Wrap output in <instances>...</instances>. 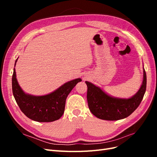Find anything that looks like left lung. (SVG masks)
Masks as SVG:
<instances>
[{"mask_svg":"<svg viewBox=\"0 0 157 157\" xmlns=\"http://www.w3.org/2000/svg\"><path fill=\"white\" fill-rule=\"evenodd\" d=\"M86 84L88 105L91 113L102 120L117 121L130 116L140 105L146 91L147 76L144 69V80L140 90L128 99L111 97L91 82L86 81Z\"/></svg>","mask_w":157,"mask_h":157,"instance_id":"1","label":"left lung"}]
</instances>
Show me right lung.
<instances>
[{
  "instance_id": "right-lung-1",
  "label": "right lung",
  "mask_w": 157,
  "mask_h": 157,
  "mask_svg": "<svg viewBox=\"0 0 157 157\" xmlns=\"http://www.w3.org/2000/svg\"><path fill=\"white\" fill-rule=\"evenodd\" d=\"M17 60V59L14 66H16ZM81 80V78L71 80L54 92L45 96H32L25 94L20 86L14 68L12 75V92L19 107L26 117L36 122H53L58 120L63 115L67 96L76 84Z\"/></svg>"
}]
</instances>
